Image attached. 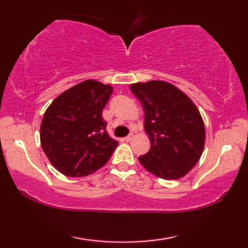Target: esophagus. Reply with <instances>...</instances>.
I'll use <instances>...</instances> for the list:
<instances>
[{
    "label": "esophagus",
    "mask_w": 248,
    "mask_h": 248,
    "mask_svg": "<svg viewBox=\"0 0 248 248\" xmlns=\"http://www.w3.org/2000/svg\"><path fill=\"white\" fill-rule=\"evenodd\" d=\"M133 139V134H129V136H127L124 138V141H127V142H129V141H131Z\"/></svg>",
    "instance_id": "1"
}]
</instances>
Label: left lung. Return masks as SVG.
Segmentation results:
<instances>
[{"label":"left lung","mask_w":248,"mask_h":248,"mask_svg":"<svg viewBox=\"0 0 248 248\" xmlns=\"http://www.w3.org/2000/svg\"><path fill=\"white\" fill-rule=\"evenodd\" d=\"M130 90L144 108L149 152L139 156L144 169L159 178L179 179L189 173L202 154L203 119L188 96L164 81L133 83Z\"/></svg>","instance_id":"obj_1"}]
</instances>
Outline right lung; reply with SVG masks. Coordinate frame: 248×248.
<instances>
[{"label": "right lung", "instance_id": "add662e5", "mask_svg": "<svg viewBox=\"0 0 248 248\" xmlns=\"http://www.w3.org/2000/svg\"><path fill=\"white\" fill-rule=\"evenodd\" d=\"M112 86L86 79L61 93L46 110L40 143L52 166L69 177H83L106 164L118 142L106 131L102 112Z\"/></svg>", "mask_w": 248, "mask_h": 248}]
</instances>
